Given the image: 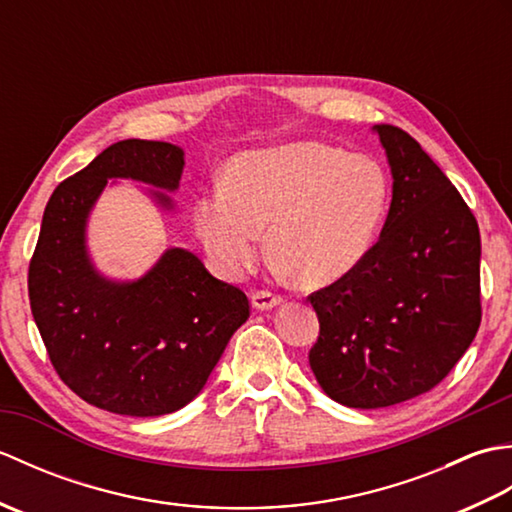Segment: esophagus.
Returning <instances> with one entry per match:
<instances>
[{"label":"esophagus","instance_id":"esophagus-1","mask_svg":"<svg viewBox=\"0 0 512 512\" xmlns=\"http://www.w3.org/2000/svg\"><path fill=\"white\" fill-rule=\"evenodd\" d=\"M250 303H253L255 310H273V308L281 306L284 299H281L279 295H273V292H268V290H255L253 295H250Z\"/></svg>","mask_w":512,"mask_h":512}]
</instances>
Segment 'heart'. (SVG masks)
Returning a JSON list of instances; mask_svg holds the SVG:
<instances>
[{
    "mask_svg": "<svg viewBox=\"0 0 512 512\" xmlns=\"http://www.w3.org/2000/svg\"><path fill=\"white\" fill-rule=\"evenodd\" d=\"M389 202L383 167L367 156L299 140L228 162L224 189L195 202V231L215 268L239 277L268 250L301 286L345 279L372 248Z\"/></svg>",
    "mask_w": 512,
    "mask_h": 512,
    "instance_id": "b5f03b06",
    "label": "heart"
}]
</instances>
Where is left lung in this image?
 Listing matches in <instances>:
<instances>
[{
  "mask_svg": "<svg viewBox=\"0 0 512 512\" xmlns=\"http://www.w3.org/2000/svg\"><path fill=\"white\" fill-rule=\"evenodd\" d=\"M391 169L378 242L345 279L308 297L319 317L310 367L332 400L391 407L436 387L482 321L480 228L418 140L374 125Z\"/></svg>",
  "mask_w": 512,
  "mask_h": 512,
  "instance_id": "left-lung-1",
  "label": "left lung"
}]
</instances>
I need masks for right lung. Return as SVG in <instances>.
Segmentation results:
<instances>
[{
	"label": "right lung",
	"instance_id": "1",
	"mask_svg": "<svg viewBox=\"0 0 512 512\" xmlns=\"http://www.w3.org/2000/svg\"><path fill=\"white\" fill-rule=\"evenodd\" d=\"M182 171L178 145L132 138L107 147L54 189L28 270L32 317L57 374L121 416L189 405L250 314L244 292L187 248H167L138 279H110L92 262L88 220L107 180L147 184L149 198L173 211Z\"/></svg>",
	"mask_w": 512,
	"mask_h": 512
}]
</instances>
